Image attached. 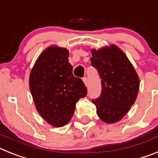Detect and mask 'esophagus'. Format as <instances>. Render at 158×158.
I'll return each instance as SVG.
<instances>
[{
	"instance_id": "34e87169",
	"label": "esophagus",
	"mask_w": 158,
	"mask_h": 158,
	"mask_svg": "<svg viewBox=\"0 0 158 158\" xmlns=\"http://www.w3.org/2000/svg\"><path fill=\"white\" fill-rule=\"evenodd\" d=\"M83 82H84V84L85 85L86 87H87V86L89 85V80H88L87 77H84L83 78Z\"/></svg>"
}]
</instances>
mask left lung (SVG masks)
I'll return each mask as SVG.
<instances>
[{"label": "left lung", "instance_id": "obj_1", "mask_svg": "<svg viewBox=\"0 0 158 158\" xmlns=\"http://www.w3.org/2000/svg\"><path fill=\"white\" fill-rule=\"evenodd\" d=\"M92 65L101 79L100 97L93 100L96 114L103 122L121 120L135 104L139 93V75L125 53L115 44L91 49Z\"/></svg>", "mask_w": 158, "mask_h": 158}]
</instances>
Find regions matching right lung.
<instances>
[{
	"label": "right lung",
	"instance_id": "add662e5",
	"mask_svg": "<svg viewBox=\"0 0 158 158\" xmlns=\"http://www.w3.org/2000/svg\"><path fill=\"white\" fill-rule=\"evenodd\" d=\"M69 51L52 45L38 57L29 77L35 106L42 118L54 127L70 121L76 103L87 94L81 78L73 75Z\"/></svg>",
	"mask_w": 158,
	"mask_h": 158
}]
</instances>
